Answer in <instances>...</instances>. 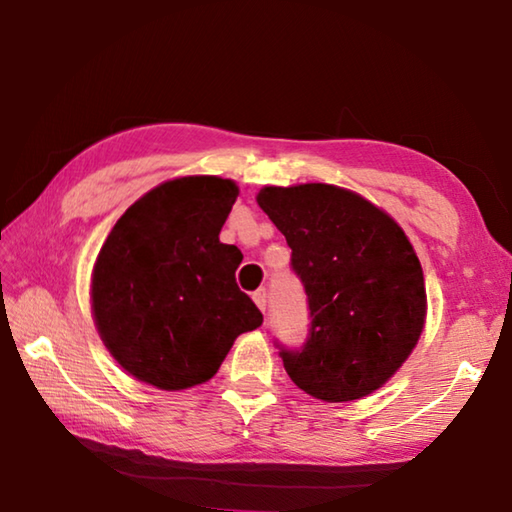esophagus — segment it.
Segmentation results:
<instances>
[{
	"label": "esophagus",
	"instance_id": "1",
	"mask_svg": "<svg viewBox=\"0 0 512 512\" xmlns=\"http://www.w3.org/2000/svg\"><path fill=\"white\" fill-rule=\"evenodd\" d=\"M266 298H268V293H266V289H257L255 293H253V300H255V305L264 311L266 314Z\"/></svg>",
	"mask_w": 512,
	"mask_h": 512
}]
</instances>
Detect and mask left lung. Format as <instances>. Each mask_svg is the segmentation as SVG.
I'll list each match as a JSON object with an SVG mask.
<instances>
[{
    "label": "left lung",
    "instance_id": "1",
    "mask_svg": "<svg viewBox=\"0 0 512 512\" xmlns=\"http://www.w3.org/2000/svg\"><path fill=\"white\" fill-rule=\"evenodd\" d=\"M257 203L287 237L307 293L305 343L275 341L293 384L325 402L377 391L415 348L427 314L422 266L402 228L359 194L323 183L264 187Z\"/></svg>",
    "mask_w": 512,
    "mask_h": 512
}]
</instances>
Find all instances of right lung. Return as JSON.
<instances>
[{
    "instance_id": "right-lung-1",
    "label": "right lung",
    "mask_w": 512,
    "mask_h": 512,
    "mask_svg": "<svg viewBox=\"0 0 512 512\" xmlns=\"http://www.w3.org/2000/svg\"><path fill=\"white\" fill-rule=\"evenodd\" d=\"M237 185L169 180L115 223L92 273L99 334L119 366L162 391L212 379L262 311L237 287L241 250L219 241Z\"/></svg>"
}]
</instances>
